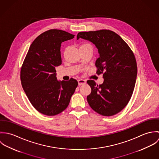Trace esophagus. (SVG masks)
Wrapping results in <instances>:
<instances>
[{
  "instance_id": "34e87169",
  "label": "esophagus",
  "mask_w": 159,
  "mask_h": 159,
  "mask_svg": "<svg viewBox=\"0 0 159 159\" xmlns=\"http://www.w3.org/2000/svg\"><path fill=\"white\" fill-rule=\"evenodd\" d=\"M78 84L80 86L81 85H83V84H85L86 83V81L84 80H83V79H80V80H78Z\"/></svg>"
}]
</instances>
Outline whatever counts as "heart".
<instances>
[{
    "label": "heart",
    "instance_id": "1",
    "mask_svg": "<svg viewBox=\"0 0 159 159\" xmlns=\"http://www.w3.org/2000/svg\"><path fill=\"white\" fill-rule=\"evenodd\" d=\"M86 45H88V44H86V43H85V44H83V45H81V46H86Z\"/></svg>",
    "mask_w": 159,
    "mask_h": 159
}]
</instances>
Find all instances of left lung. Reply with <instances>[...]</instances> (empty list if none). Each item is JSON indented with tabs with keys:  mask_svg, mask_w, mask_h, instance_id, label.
<instances>
[{
	"mask_svg": "<svg viewBox=\"0 0 159 159\" xmlns=\"http://www.w3.org/2000/svg\"><path fill=\"white\" fill-rule=\"evenodd\" d=\"M80 38L91 42L98 49L97 73H103L104 79L100 85L93 80L87 81L91 88L87 97L89 105L102 116L119 113L129 103L135 85L137 65L132 51L119 35L110 30L79 32L77 40Z\"/></svg>",
	"mask_w": 159,
	"mask_h": 159,
	"instance_id": "left-lung-1",
	"label": "left lung"
}]
</instances>
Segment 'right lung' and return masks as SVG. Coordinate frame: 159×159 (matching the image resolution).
<instances>
[{"instance_id":"add662e5","label":"right lung","mask_w":159,"mask_h":159,"mask_svg":"<svg viewBox=\"0 0 159 159\" xmlns=\"http://www.w3.org/2000/svg\"><path fill=\"white\" fill-rule=\"evenodd\" d=\"M66 31L51 29L32 42L21 70L24 91L32 106L46 116L61 113L68 107L78 81H58L56 67L62 64V42L74 38Z\"/></svg>"}]
</instances>
